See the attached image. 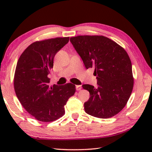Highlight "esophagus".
Segmentation results:
<instances>
[{
	"label": "esophagus",
	"instance_id": "esophagus-1",
	"mask_svg": "<svg viewBox=\"0 0 152 152\" xmlns=\"http://www.w3.org/2000/svg\"><path fill=\"white\" fill-rule=\"evenodd\" d=\"M81 88H82V87H81L80 85H76V91H80Z\"/></svg>",
	"mask_w": 152,
	"mask_h": 152
}]
</instances>
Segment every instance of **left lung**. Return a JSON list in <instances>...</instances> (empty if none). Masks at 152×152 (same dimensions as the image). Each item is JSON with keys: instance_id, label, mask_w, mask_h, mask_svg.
<instances>
[{"instance_id": "8db88e82", "label": "left lung", "mask_w": 152, "mask_h": 152, "mask_svg": "<svg viewBox=\"0 0 152 152\" xmlns=\"http://www.w3.org/2000/svg\"><path fill=\"white\" fill-rule=\"evenodd\" d=\"M70 40L86 68H94L96 76V88L82 85L91 96L84 102L85 112L101 119L117 115L127 104L133 87L132 65L127 53L104 36L80 35Z\"/></svg>"}]
</instances>
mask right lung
Here are the masks:
<instances>
[{"instance_id": "obj_1", "label": "right lung", "mask_w": 152, "mask_h": 152, "mask_svg": "<svg viewBox=\"0 0 152 152\" xmlns=\"http://www.w3.org/2000/svg\"><path fill=\"white\" fill-rule=\"evenodd\" d=\"M68 42L69 37H57L34 42L17 61L15 93L25 109L40 121L51 122L62 117L64 105L76 91L71 83L50 86L48 77L56 54Z\"/></svg>"}]
</instances>
